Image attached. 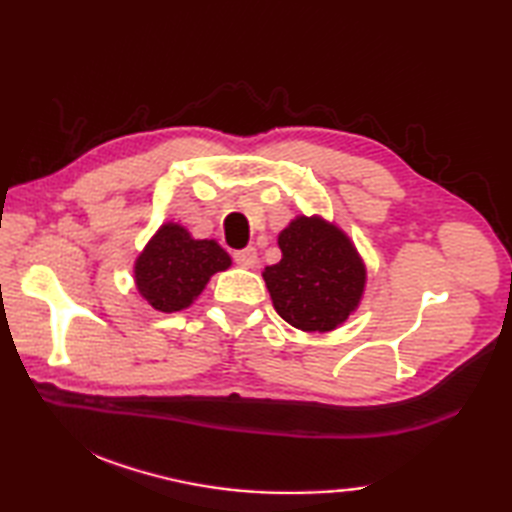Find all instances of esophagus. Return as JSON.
Returning <instances> with one entry per match:
<instances>
[{
	"label": "esophagus",
	"instance_id": "34e87169",
	"mask_svg": "<svg viewBox=\"0 0 512 512\" xmlns=\"http://www.w3.org/2000/svg\"><path fill=\"white\" fill-rule=\"evenodd\" d=\"M233 259H235V264H237V266H242V268H253V266H255V262H257V250H255L253 246H246V248H242V250H235V253H233Z\"/></svg>",
	"mask_w": 512,
	"mask_h": 512
}]
</instances>
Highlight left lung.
<instances>
[{"mask_svg":"<svg viewBox=\"0 0 512 512\" xmlns=\"http://www.w3.org/2000/svg\"><path fill=\"white\" fill-rule=\"evenodd\" d=\"M281 262L264 268L277 314L303 332H330L361 303L367 270L339 226L299 215L279 233Z\"/></svg>","mask_w":512,"mask_h":512,"instance_id":"1","label":"left lung"}]
</instances>
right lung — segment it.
I'll list each match as a JSON object with an SVG mask.
<instances>
[{"mask_svg": "<svg viewBox=\"0 0 512 512\" xmlns=\"http://www.w3.org/2000/svg\"><path fill=\"white\" fill-rule=\"evenodd\" d=\"M231 266L215 239H193L187 228L167 222L149 239L134 266L136 288L151 308L180 312L200 297L209 279Z\"/></svg>", "mask_w": 512, "mask_h": 512, "instance_id": "1", "label": "right lung"}]
</instances>
